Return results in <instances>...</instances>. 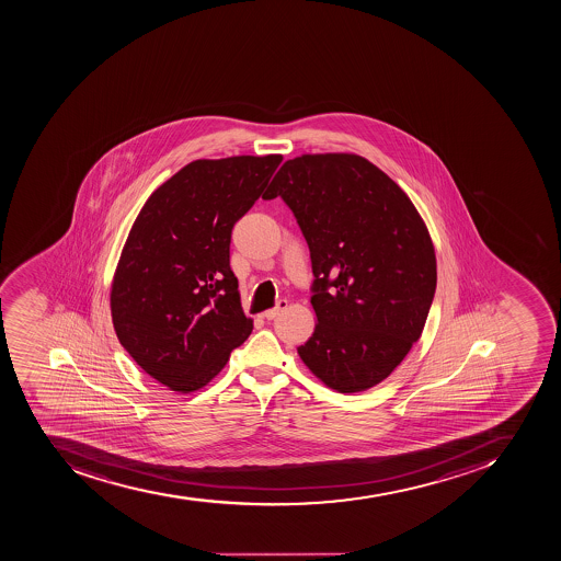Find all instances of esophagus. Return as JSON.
Returning a JSON list of instances; mask_svg holds the SVG:
<instances>
[{
  "label": "esophagus",
  "mask_w": 561,
  "mask_h": 561,
  "mask_svg": "<svg viewBox=\"0 0 561 561\" xmlns=\"http://www.w3.org/2000/svg\"><path fill=\"white\" fill-rule=\"evenodd\" d=\"M287 299H279L278 302H276V307L271 308V310H265V312L262 313L263 319H267V321H273L274 318H278L279 312H283L285 308H287Z\"/></svg>",
  "instance_id": "34e87169"
}]
</instances>
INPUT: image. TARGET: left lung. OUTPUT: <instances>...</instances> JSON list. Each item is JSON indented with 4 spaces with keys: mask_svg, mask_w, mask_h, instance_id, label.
Instances as JSON below:
<instances>
[{
    "mask_svg": "<svg viewBox=\"0 0 561 561\" xmlns=\"http://www.w3.org/2000/svg\"><path fill=\"white\" fill-rule=\"evenodd\" d=\"M276 197L312 260L318 324L299 357L335 391H366L422 335L437 282L428 229L405 192L357 154L288 159L263 195Z\"/></svg>",
    "mask_w": 561,
    "mask_h": 561,
    "instance_id": "1",
    "label": "left lung"
}]
</instances>
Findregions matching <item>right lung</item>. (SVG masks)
Wrapping results in <instances>:
<instances>
[{
	"instance_id": "obj_1",
	"label": "right lung",
	"mask_w": 561,
	"mask_h": 561,
	"mask_svg": "<svg viewBox=\"0 0 561 561\" xmlns=\"http://www.w3.org/2000/svg\"><path fill=\"white\" fill-rule=\"evenodd\" d=\"M282 159L192 161L150 195L130 228L111 287L113 324L136 364L172 391L206 386L253 332L229 243Z\"/></svg>"
}]
</instances>
